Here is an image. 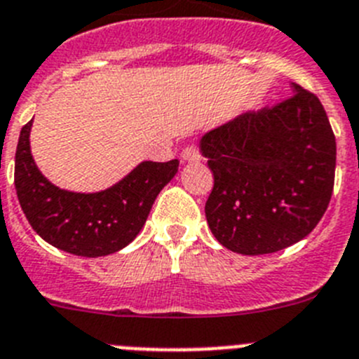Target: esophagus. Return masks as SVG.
<instances>
[{
  "instance_id": "esophagus-1",
  "label": "esophagus",
  "mask_w": 359,
  "mask_h": 359,
  "mask_svg": "<svg viewBox=\"0 0 359 359\" xmlns=\"http://www.w3.org/2000/svg\"><path fill=\"white\" fill-rule=\"evenodd\" d=\"M182 158L185 161H199L201 160V152H199V149L194 144H190L187 147H183Z\"/></svg>"
}]
</instances>
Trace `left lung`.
Instances as JSON below:
<instances>
[{"mask_svg":"<svg viewBox=\"0 0 359 359\" xmlns=\"http://www.w3.org/2000/svg\"><path fill=\"white\" fill-rule=\"evenodd\" d=\"M214 174L205 205L224 248L243 255L284 250L309 236L332 196L336 140L315 93H293L244 113L201 138Z\"/></svg>","mask_w":359,"mask_h":359,"instance_id":"obj_1","label":"left lung"}]
</instances>
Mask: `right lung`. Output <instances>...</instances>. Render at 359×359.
I'll use <instances>...</instances> for the list:
<instances>
[{"label":"right lung","mask_w":359,"mask_h":359,"mask_svg":"<svg viewBox=\"0 0 359 359\" xmlns=\"http://www.w3.org/2000/svg\"><path fill=\"white\" fill-rule=\"evenodd\" d=\"M32 120L15 149L14 183L19 205L46 243L81 257L126 248L147 221L152 203L177 172L180 161H142L122 182L95 194L68 192L39 172L30 152Z\"/></svg>","instance_id":"1"}]
</instances>
